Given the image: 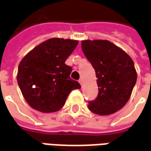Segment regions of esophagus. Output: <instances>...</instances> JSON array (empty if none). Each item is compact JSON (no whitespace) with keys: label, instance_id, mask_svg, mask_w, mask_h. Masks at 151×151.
<instances>
[{"label":"esophagus","instance_id":"esophagus-1","mask_svg":"<svg viewBox=\"0 0 151 151\" xmlns=\"http://www.w3.org/2000/svg\"><path fill=\"white\" fill-rule=\"evenodd\" d=\"M78 82H79V83L81 84L82 86H83V80H82V79H79V81H78Z\"/></svg>","mask_w":151,"mask_h":151}]
</instances>
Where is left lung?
<instances>
[{
	"mask_svg": "<svg viewBox=\"0 0 151 151\" xmlns=\"http://www.w3.org/2000/svg\"><path fill=\"white\" fill-rule=\"evenodd\" d=\"M82 50L96 72L98 95L89 101L88 108L95 114L107 116L127 104L136 83L132 58L108 40L82 41Z\"/></svg>",
	"mask_w": 151,
	"mask_h": 151,
	"instance_id": "left-lung-1",
	"label": "left lung"
}]
</instances>
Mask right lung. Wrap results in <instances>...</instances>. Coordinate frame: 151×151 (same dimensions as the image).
<instances>
[{"label": "right lung", "mask_w": 151, "mask_h": 151, "mask_svg": "<svg viewBox=\"0 0 151 151\" xmlns=\"http://www.w3.org/2000/svg\"><path fill=\"white\" fill-rule=\"evenodd\" d=\"M78 40L51 38L35 47L21 59L17 82L29 105L41 112L62 108L68 94L80 84L70 78L72 68L65 64Z\"/></svg>", "instance_id": "add662e5"}]
</instances>
